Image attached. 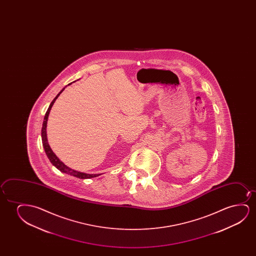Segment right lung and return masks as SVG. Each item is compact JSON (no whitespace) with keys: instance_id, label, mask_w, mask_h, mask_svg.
<instances>
[{"instance_id":"1","label":"right lung","mask_w":256,"mask_h":256,"mask_svg":"<svg viewBox=\"0 0 256 256\" xmlns=\"http://www.w3.org/2000/svg\"><path fill=\"white\" fill-rule=\"evenodd\" d=\"M64 90V88H63L61 91L60 92V94L56 95V97L54 98L52 103L50 104L49 108L46 112V116H44V122H42V131H41V136H42V142L44 151H46L47 156L49 158L50 162L54 165L58 170H60V172L66 173V174H69L70 176H76L78 178L80 179H86L92 178H96L100 174H86V173H83V172H77V170H74L72 168L67 167L66 165L64 164L63 162L60 161V159L58 158L56 154H54V152L52 150V148L50 147L49 144H48V140H47V134H46V128H47V120H48V116H49L50 111L52 108L54 102H56V98L60 96V94Z\"/></svg>"}]
</instances>
